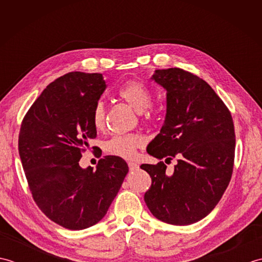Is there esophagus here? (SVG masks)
<instances>
[{"instance_id":"esophagus-1","label":"esophagus","mask_w":262,"mask_h":262,"mask_svg":"<svg viewBox=\"0 0 262 262\" xmlns=\"http://www.w3.org/2000/svg\"><path fill=\"white\" fill-rule=\"evenodd\" d=\"M128 166H129L130 171H134V170H137L138 168H140V165L135 162H128Z\"/></svg>"}]
</instances>
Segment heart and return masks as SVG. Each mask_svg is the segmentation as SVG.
<instances>
[{"instance_id": "1", "label": "heart", "mask_w": 262, "mask_h": 262, "mask_svg": "<svg viewBox=\"0 0 262 262\" xmlns=\"http://www.w3.org/2000/svg\"><path fill=\"white\" fill-rule=\"evenodd\" d=\"M118 97L127 102L138 113L146 110L152 103V97L148 89L138 81H129L122 85L118 91ZM146 118V117H145ZM92 125L97 130H101L105 121L104 104L99 101L94 105L91 115ZM144 144L143 137L140 134H116L109 137L103 143V151L121 159H133L136 154V149Z\"/></svg>"}]
</instances>
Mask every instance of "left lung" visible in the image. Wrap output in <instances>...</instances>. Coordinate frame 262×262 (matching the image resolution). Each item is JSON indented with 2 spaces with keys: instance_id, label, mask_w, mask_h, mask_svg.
<instances>
[{
  "instance_id": "8db88e82",
  "label": "left lung",
  "mask_w": 262,
  "mask_h": 262,
  "mask_svg": "<svg viewBox=\"0 0 262 262\" xmlns=\"http://www.w3.org/2000/svg\"><path fill=\"white\" fill-rule=\"evenodd\" d=\"M166 90V115L147 153L178 159L172 176L163 161L142 164L152 179L144 200L158 220L189 225L214 209L231 181L235 133L229 108L207 82L182 69L157 70L152 76Z\"/></svg>"
}]
</instances>
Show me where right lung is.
Here are the masks:
<instances>
[{
    "mask_svg": "<svg viewBox=\"0 0 262 262\" xmlns=\"http://www.w3.org/2000/svg\"><path fill=\"white\" fill-rule=\"evenodd\" d=\"M105 88L102 74L71 72L47 85L21 122L19 154L32 198L69 230L101 221L128 172L125 160L113 155L100 159L97 170L79 165L97 137L91 115Z\"/></svg>",
    "mask_w": 262,
    "mask_h": 262,
    "instance_id": "add662e5",
    "label": "right lung"
}]
</instances>
